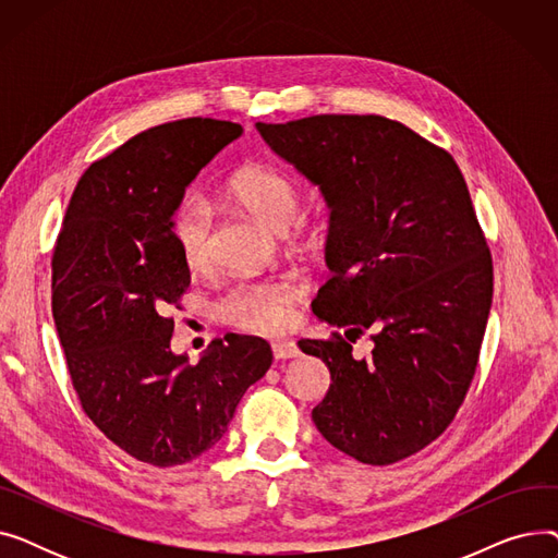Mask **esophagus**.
Wrapping results in <instances>:
<instances>
[{"label":"esophagus","instance_id":"34e87169","mask_svg":"<svg viewBox=\"0 0 558 558\" xmlns=\"http://www.w3.org/2000/svg\"><path fill=\"white\" fill-rule=\"evenodd\" d=\"M271 348H274L276 360H294V357H299V353H301L296 341H291V339H276V341L271 343Z\"/></svg>","mask_w":558,"mask_h":558}]
</instances>
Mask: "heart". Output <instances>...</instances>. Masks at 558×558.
<instances>
[{
    "label": "heart",
    "mask_w": 558,
    "mask_h": 558,
    "mask_svg": "<svg viewBox=\"0 0 558 558\" xmlns=\"http://www.w3.org/2000/svg\"><path fill=\"white\" fill-rule=\"evenodd\" d=\"M230 196L276 230H287L301 210V190L274 167H246L232 175ZM210 213L201 201L183 203L171 219V234L185 267L201 271L210 262ZM301 294L294 280H251L230 287L219 301L228 324L251 332H276L289 320V305Z\"/></svg>",
    "instance_id": "heart-1"
}]
</instances>
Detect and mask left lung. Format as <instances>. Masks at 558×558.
Wrapping results in <instances>:
<instances>
[{
    "label": "left lung",
    "instance_id": "1",
    "mask_svg": "<svg viewBox=\"0 0 558 558\" xmlns=\"http://www.w3.org/2000/svg\"><path fill=\"white\" fill-rule=\"evenodd\" d=\"M269 149L330 208V280L312 312L339 332L301 339L332 385L312 421L362 463L387 465L452 423L477 368L493 301V262L454 158L379 114H314L255 124ZM354 337L350 338L349 335Z\"/></svg>",
    "mask_w": 558,
    "mask_h": 558
}]
</instances>
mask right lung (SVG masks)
<instances>
[{
  "label": "right lung",
  "instance_id": "1",
  "mask_svg": "<svg viewBox=\"0 0 558 558\" xmlns=\"http://www.w3.org/2000/svg\"><path fill=\"white\" fill-rule=\"evenodd\" d=\"M242 126L190 117L93 162L51 259V312L74 391L106 438L137 461L181 465L226 434L271 345L226 335L196 364L169 341L190 267L171 234L187 185Z\"/></svg>",
  "mask_w": 558,
  "mask_h": 558
}]
</instances>
